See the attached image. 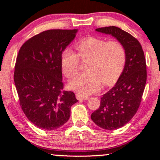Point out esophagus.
<instances>
[{
	"label": "esophagus",
	"instance_id": "1",
	"mask_svg": "<svg viewBox=\"0 0 160 160\" xmlns=\"http://www.w3.org/2000/svg\"><path fill=\"white\" fill-rule=\"evenodd\" d=\"M76 98H78V100L80 101V100H88V99L89 98V97L84 96V95H82L80 94H77L76 95Z\"/></svg>",
	"mask_w": 160,
	"mask_h": 160
}]
</instances>
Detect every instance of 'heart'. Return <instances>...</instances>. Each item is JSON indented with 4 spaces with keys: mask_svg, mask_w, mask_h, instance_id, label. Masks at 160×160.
Wrapping results in <instances>:
<instances>
[{
    "mask_svg": "<svg viewBox=\"0 0 160 160\" xmlns=\"http://www.w3.org/2000/svg\"><path fill=\"white\" fill-rule=\"evenodd\" d=\"M78 54L70 47L61 54L62 71L67 78H71L79 71L80 58L89 59L86 65L87 71L75 76L70 80L68 87L82 95L98 91L104 85H111L122 74L126 62L123 45L117 40H108L89 37L76 43Z\"/></svg>",
    "mask_w": 160,
    "mask_h": 160,
    "instance_id": "obj_1",
    "label": "heart"
}]
</instances>
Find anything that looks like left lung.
<instances>
[{"label": "left lung", "mask_w": 160, "mask_h": 160, "mask_svg": "<svg viewBox=\"0 0 160 160\" xmlns=\"http://www.w3.org/2000/svg\"><path fill=\"white\" fill-rule=\"evenodd\" d=\"M95 31L113 36L126 52V65L117 83L102 95L100 107L91 115L99 127L114 130L128 123L138 109L147 81L146 60L139 41L128 32L116 26Z\"/></svg>", "instance_id": "8db88e82"}]
</instances>
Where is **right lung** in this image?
Instances as JSON below:
<instances>
[{"mask_svg":"<svg viewBox=\"0 0 160 160\" xmlns=\"http://www.w3.org/2000/svg\"><path fill=\"white\" fill-rule=\"evenodd\" d=\"M78 29H52L28 40L19 51L14 82L22 109L38 128L53 130L69 120L74 93L62 91L61 54Z\"/></svg>","mask_w":160,"mask_h":160,"instance_id":"obj_1","label":"right lung"}]
</instances>
